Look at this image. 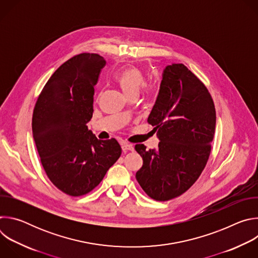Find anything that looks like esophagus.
I'll list each match as a JSON object with an SVG mask.
<instances>
[{"mask_svg":"<svg viewBox=\"0 0 258 258\" xmlns=\"http://www.w3.org/2000/svg\"><path fill=\"white\" fill-rule=\"evenodd\" d=\"M121 148L124 152H127V151H134V145L133 144H128L126 142H122L121 143Z\"/></svg>","mask_w":258,"mask_h":258,"instance_id":"34e87169","label":"esophagus"}]
</instances>
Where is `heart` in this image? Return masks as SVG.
<instances>
[{
    "label": "heart",
    "mask_w": 258,
    "mask_h": 258,
    "mask_svg": "<svg viewBox=\"0 0 258 258\" xmlns=\"http://www.w3.org/2000/svg\"><path fill=\"white\" fill-rule=\"evenodd\" d=\"M114 80L128 98L138 96L146 83L144 72L138 67H127L119 70L114 76ZM145 91L147 96H151L153 89L149 86H145Z\"/></svg>",
    "instance_id": "obj_1"
}]
</instances>
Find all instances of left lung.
<instances>
[{"label":"left lung","instance_id":"8db88e82","mask_svg":"<svg viewBox=\"0 0 258 258\" xmlns=\"http://www.w3.org/2000/svg\"><path fill=\"white\" fill-rule=\"evenodd\" d=\"M216 112L206 86L181 63L167 65L148 123L160 140L156 149L137 144L143 165L136 178L156 201L188 191L202 173L214 137Z\"/></svg>","mask_w":258,"mask_h":258}]
</instances>
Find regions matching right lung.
I'll use <instances>...</instances> for the list:
<instances>
[{
    "label": "right lung",
    "instance_id": "1",
    "mask_svg": "<svg viewBox=\"0 0 258 258\" xmlns=\"http://www.w3.org/2000/svg\"><path fill=\"white\" fill-rule=\"evenodd\" d=\"M105 59L82 53L64 62L35 102L32 135L53 185L79 197L94 190L121 155L115 139L99 140L87 123L94 112V87Z\"/></svg>",
    "mask_w": 258,
    "mask_h": 258
}]
</instances>
